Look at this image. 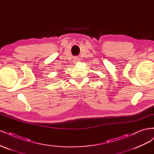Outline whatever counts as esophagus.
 Masks as SVG:
<instances>
[{
    "label": "esophagus",
    "mask_w": 154,
    "mask_h": 154,
    "mask_svg": "<svg viewBox=\"0 0 154 154\" xmlns=\"http://www.w3.org/2000/svg\"><path fill=\"white\" fill-rule=\"evenodd\" d=\"M74 61H75V62H77L79 61V59L77 57H75V59H74Z\"/></svg>",
    "instance_id": "34e87169"
}]
</instances>
